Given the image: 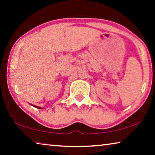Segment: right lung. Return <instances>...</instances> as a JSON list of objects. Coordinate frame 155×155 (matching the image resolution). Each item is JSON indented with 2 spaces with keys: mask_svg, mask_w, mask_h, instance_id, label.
Masks as SVG:
<instances>
[{
  "mask_svg": "<svg viewBox=\"0 0 155 155\" xmlns=\"http://www.w3.org/2000/svg\"><path fill=\"white\" fill-rule=\"evenodd\" d=\"M31 105H32V106H33L34 107H35V108H38V109H42V108H41V107H38V106L33 105V104H31Z\"/></svg>",
  "mask_w": 155,
  "mask_h": 155,
  "instance_id": "right-lung-1",
  "label": "right lung"
}]
</instances>
